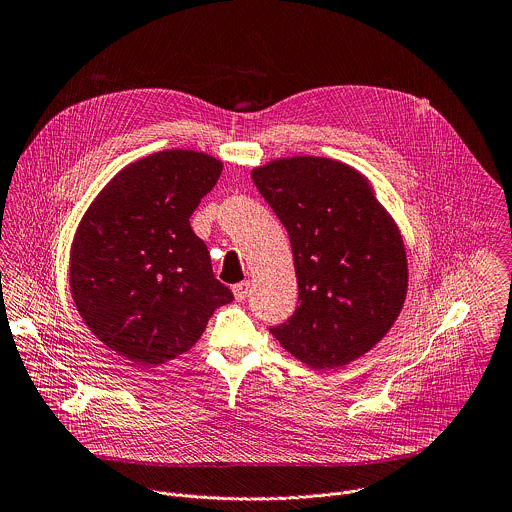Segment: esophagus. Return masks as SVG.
I'll list each match as a JSON object with an SVG mask.
<instances>
[{"label": "esophagus", "mask_w": 512, "mask_h": 512, "mask_svg": "<svg viewBox=\"0 0 512 512\" xmlns=\"http://www.w3.org/2000/svg\"><path fill=\"white\" fill-rule=\"evenodd\" d=\"M249 287H251L249 281H241V283L233 285V295H235V299H237V301H243V299L247 297V293H249Z\"/></svg>", "instance_id": "34e87169"}]
</instances>
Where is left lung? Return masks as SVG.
Returning <instances> with one entry per match:
<instances>
[{
	"label": "left lung",
	"instance_id": "left-lung-1",
	"mask_svg": "<svg viewBox=\"0 0 512 512\" xmlns=\"http://www.w3.org/2000/svg\"><path fill=\"white\" fill-rule=\"evenodd\" d=\"M251 177L289 233L299 283V307L271 333L313 369L349 365L403 309L409 269L397 223L367 177L335 159H275Z\"/></svg>",
	"mask_w": 512,
	"mask_h": 512
}]
</instances>
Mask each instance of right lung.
I'll list each match as a JSON object with an SVG mask.
<instances>
[{
	"mask_svg": "<svg viewBox=\"0 0 512 512\" xmlns=\"http://www.w3.org/2000/svg\"><path fill=\"white\" fill-rule=\"evenodd\" d=\"M221 169L191 149L147 155L123 167L79 221L69 253L73 303L89 331L135 365L189 351L213 311L233 301L189 223Z\"/></svg>",
	"mask_w": 512,
	"mask_h": 512,
	"instance_id": "right-lung-1",
	"label": "right lung"
}]
</instances>
